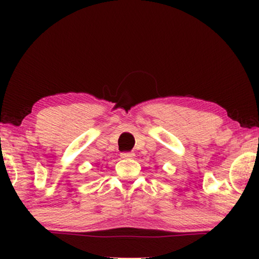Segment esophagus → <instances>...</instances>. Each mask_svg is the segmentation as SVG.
<instances>
[{
	"label": "esophagus",
	"instance_id": "1",
	"mask_svg": "<svg viewBox=\"0 0 259 259\" xmlns=\"http://www.w3.org/2000/svg\"><path fill=\"white\" fill-rule=\"evenodd\" d=\"M120 157L122 159H132L134 157V154L131 153V152H123V153L120 154Z\"/></svg>",
	"mask_w": 259,
	"mask_h": 259
}]
</instances>
